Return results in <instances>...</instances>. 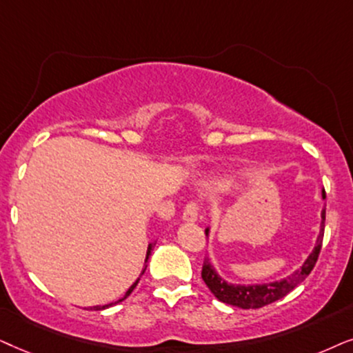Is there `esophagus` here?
Masks as SVG:
<instances>
[{
  "label": "esophagus",
  "instance_id": "34e87169",
  "mask_svg": "<svg viewBox=\"0 0 353 353\" xmlns=\"http://www.w3.org/2000/svg\"><path fill=\"white\" fill-rule=\"evenodd\" d=\"M196 218H199V208H196L195 203H187L185 208H184V213H182V219L185 221V223H195Z\"/></svg>",
  "mask_w": 353,
  "mask_h": 353
}]
</instances>
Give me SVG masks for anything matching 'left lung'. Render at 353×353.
<instances>
[{
	"label": "left lung",
	"instance_id": "1",
	"mask_svg": "<svg viewBox=\"0 0 353 353\" xmlns=\"http://www.w3.org/2000/svg\"><path fill=\"white\" fill-rule=\"evenodd\" d=\"M323 199H326V194L323 190ZM321 228H319V236L316 239V245H314L313 252L310 253L307 260L297 271H294L292 274L288 278L274 281V283H266V284H252V285H242V284H229L225 283L223 278H219V274L211 265L208 258L203 263L201 268V278H203L205 284L208 285V289L213 292V295L219 302L232 305V307H239L243 310L248 308H261L265 305H270L276 300L283 299L288 295L290 290H294L300 283H303L305 278L312 272V270L316 265L319 250H321L323 236H324V219H326V211L323 210L321 213ZM210 229H205V234L208 236Z\"/></svg>",
	"mask_w": 353,
	"mask_h": 353
}]
</instances>
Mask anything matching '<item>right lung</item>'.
Instances as JSON below:
<instances>
[{"label":"right lung","instance_id":"add662e5","mask_svg":"<svg viewBox=\"0 0 353 353\" xmlns=\"http://www.w3.org/2000/svg\"><path fill=\"white\" fill-rule=\"evenodd\" d=\"M152 248H153V245H152V243H150V245H148V250H147V258H145V263H147V261H148V256H150V255H152ZM145 270H147V266H145V268H143L142 274H143V272H145ZM139 281H140V278H139L137 281H135V283H134L132 285H130V288H129V290H128V292H125V294H124V297H121L119 300H117V302H112V303H108V305H97V307H93V310H105V308H108V307H112V305H116V303H119V302H122V300H125V299H128V297H129V295H130V292H132V290L135 289V285H137V284H139Z\"/></svg>","mask_w":353,"mask_h":353}]
</instances>
